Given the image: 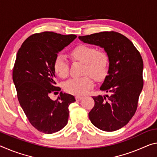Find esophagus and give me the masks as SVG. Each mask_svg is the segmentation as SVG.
I'll list each match as a JSON object with an SVG mask.
<instances>
[{"instance_id": "obj_1", "label": "esophagus", "mask_w": 157, "mask_h": 157, "mask_svg": "<svg viewBox=\"0 0 157 157\" xmlns=\"http://www.w3.org/2000/svg\"><path fill=\"white\" fill-rule=\"evenodd\" d=\"M75 99H76L77 101H81L82 99V97L79 96H75Z\"/></svg>"}]
</instances>
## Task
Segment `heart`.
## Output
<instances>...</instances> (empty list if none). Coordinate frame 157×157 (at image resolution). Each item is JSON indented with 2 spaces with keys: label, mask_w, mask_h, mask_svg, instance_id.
Listing matches in <instances>:
<instances>
[{
  "label": "heart",
  "mask_w": 157,
  "mask_h": 157,
  "mask_svg": "<svg viewBox=\"0 0 157 157\" xmlns=\"http://www.w3.org/2000/svg\"><path fill=\"white\" fill-rule=\"evenodd\" d=\"M73 61L84 64L83 74H90L96 80H101L106 75L109 66V56L105 52L98 50L93 46L80 44L70 53ZM55 73L61 78H65L68 73L69 64L62 55H58L54 62ZM94 86L91 77L86 75L82 78H72L63 84L66 92L74 95H84Z\"/></svg>",
  "instance_id": "1"
}]
</instances>
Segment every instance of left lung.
<instances>
[{"instance_id": "1", "label": "left lung", "mask_w": 157, "mask_h": 157, "mask_svg": "<svg viewBox=\"0 0 157 157\" xmlns=\"http://www.w3.org/2000/svg\"><path fill=\"white\" fill-rule=\"evenodd\" d=\"M84 43L100 46L109 56L108 75L100 89L109 95L93 96L91 123L104 131H114L128 124L135 114L143 87V61L130 40L114 31L79 36Z\"/></svg>"}]
</instances>
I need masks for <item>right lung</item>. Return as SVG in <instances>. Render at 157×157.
<instances>
[{
  "mask_svg": "<svg viewBox=\"0 0 157 157\" xmlns=\"http://www.w3.org/2000/svg\"><path fill=\"white\" fill-rule=\"evenodd\" d=\"M76 38L50 31L36 33L24 42L17 54L12 79L17 98L30 123L43 133L61 130L68 123V106L75 101L73 95L62 91L56 101L49 95L61 90L54 81L57 54Z\"/></svg>",
  "mask_w": 157,
  "mask_h": 157,
  "instance_id": "add662e5",
  "label": "right lung"
}]
</instances>
